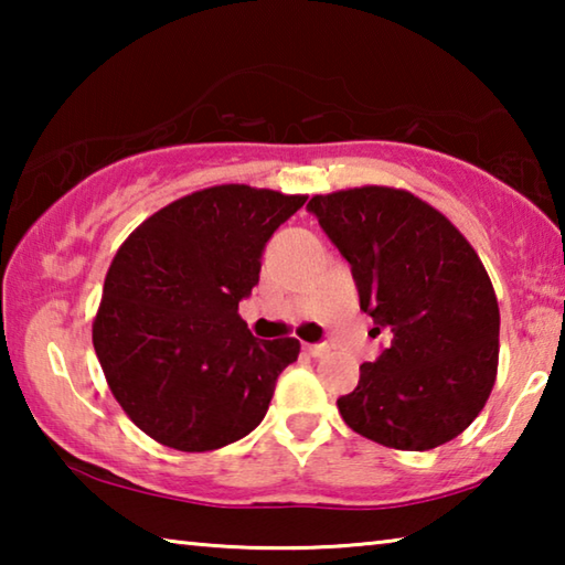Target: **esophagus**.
Here are the masks:
<instances>
[{"label":"esophagus","mask_w":565,"mask_h":565,"mask_svg":"<svg viewBox=\"0 0 565 565\" xmlns=\"http://www.w3.org/2000/svg\"><path fill=\"white\" fill-rule=\"evenodd\" d=\"M306 351H309V356L321 359V356H327V353L331 351V347H329V343H309V347H306Z\"/></svg>","instance_id":"1"}]
</instances>
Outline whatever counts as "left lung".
<instances>
[{
	"label": "left lung",
	"instance_id": "8db88e82",
	"mask_svg": "<svg viewBox=\"0 0 565 565\" xmlns=\"http://www.w3.org/2000/svg\"><path fill=\"white\" fill-rule=\"evenodd\" d=\"M306 209L351 264L363 313L388 349L337 406L381 446L428 451L481 414L499 369V301L463 234L418 196L361 186Z\"/></svg>",
	"mask_w": 565,
	"mask_h": 565
}]
</instances>
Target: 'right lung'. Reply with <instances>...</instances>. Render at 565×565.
I'll return each mask as SVG.
<instances>
[{"instance_id": "obj_1", "label": "right lung", "mask_w": 565, "mask_h": 565, "mask_svg": "<svg viewBox=\"0 0 565 565\" xmlns=\"http://www.w3.org/2000/svg\"><path fill=\"white\" fill-rule=\"evenodd\" d=\"M306 196L224 184L149 216L114 256L92 341L114 398L177 451H214L252 434L296 339H256L238 301L262 254Z\"/></svg>"}]
</instances>
